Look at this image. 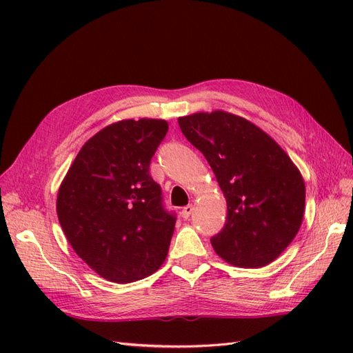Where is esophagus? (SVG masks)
I'll return each mask as SVG.
<instances>
[{
  "mask_svg": "<svg viewBox=\"0 0 353 353\" xmlns=\"http://www.w3.org/2000/svg\"><path fill=\"white\" fill-rule=\"evenodd\" d=\"M193 210H194L193 205H187L185 208H183V210H181V215H183L184 219H188L191 213H193Z\"/></svg>",
  "mask_w": 353,
  "mask_h": 353,
  "instance_id": "esophagus-1",
  "label": "esophagus"
}]
</instances>
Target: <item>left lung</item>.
<instances>
[{
  "label": "left lung",
  "mask_w": 353,
  "mask_h": 353,
  "mask_svg": "<svg viewBox=\"0 0 353 353\" xmlns=\"http://www.w3.org/2000/svg\"><path fill=\"white\" fill-rule=\"evenodd\" d=\"M187 140L209 162L227 200V221L212 248L223 261L261 268L293 241L305 212V183L261 128L227 112L179 117Z\"/></svg>",
  "instance_id": "1"
}]
</instances>
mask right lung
<instances>
[{"mask_svg":"<svg viewBox=\"0 0 353 353\" xmlns=\"http://www.w3.org/2000/svg\"><path fill=\"white\" fill-rule=\"evenodd\" d=\"M162 119L121 121L83 144L57 196L73 250L103 279L143 280L166 259L176 216L163 206L150 168L168 132Z\"/></svg>","mask_w":353,"mask_h":353,"instance_id":"1","label":"right lung"}]
</instances>
